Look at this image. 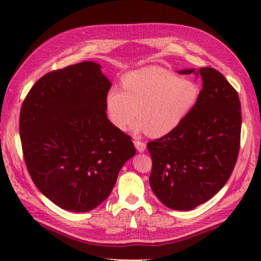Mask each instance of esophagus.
Instances as JSON below:
<instances>
[{"label": "esophagus", "instance_id": "34e87169", "mask_svg": "<svg viewBox=\"0 0 261 261\" xmlns=\"http://www.w3.org/2000/svg\"><path fill=\"white\" fill-rule=\"evenodd\" d=\"M133 143H135V147L139 151V152H143V151L145 150V148H147V145H145V143L140 141V140H135V141H133Z\"/></svg>", "mask_w": 261, "mask_h": 261}]
</instances>
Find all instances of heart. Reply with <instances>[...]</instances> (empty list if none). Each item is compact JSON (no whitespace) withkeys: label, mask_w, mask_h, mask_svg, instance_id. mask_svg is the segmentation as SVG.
Instances as JSON below:
<instances>
[{"label":"heart","mask_w":261,"mask_h":261,"mask_svg":"<svg viewBox=\"0 0 261 261\" xmlns=\"http://www.w3.org/2000/svg\"><path fill=\"white\" fill-rule=\"evenodd\" d=\"M122 87H112L106 95L109 120L125 130L138 119L137 132L152 137L170 133L196 108L200 91L197 84L158 66L132 71L122 79Z\"/></svg>","instance_id":"b5f03b06"}]
</instances>
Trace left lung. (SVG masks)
I'll return each mask as SVG.
<instances>
[{
  "label": "left lung",
  "mask_w": 261,
  "mask_h": 261,
  "mask_svg": "<svg viewBox=\"0 0 261 261\" xmlns=\"http://www.w3.org/2000/svg\"><path fill=\"white\" fill-rule=\"evenodd\" d=\"M202 80L196 108L177 129L148 143L152 158L150 187L173 210L198 207L226 185L238 158L239 95L213 68L181 70Z\"/></svg>",
  "instance_id": "1"
}]
</instances>
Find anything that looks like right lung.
<instances>
[{"label":"right lung","mask_w":261,"mask_h":261,"mask_svg":"<svg viewBox=\"0 0 261 261\" xmlns=\"http://www.w3.org/2000/svg\"><path fill=\"white\" fill-rule=\"evenodd\" d=\"M112 83L86 61L48 72L22 103L20 137L34 185L58 207L87 213L110 195L136 154L131 138L107 117Z\"/></svg>","instance_id":"1"}]
</instances>
